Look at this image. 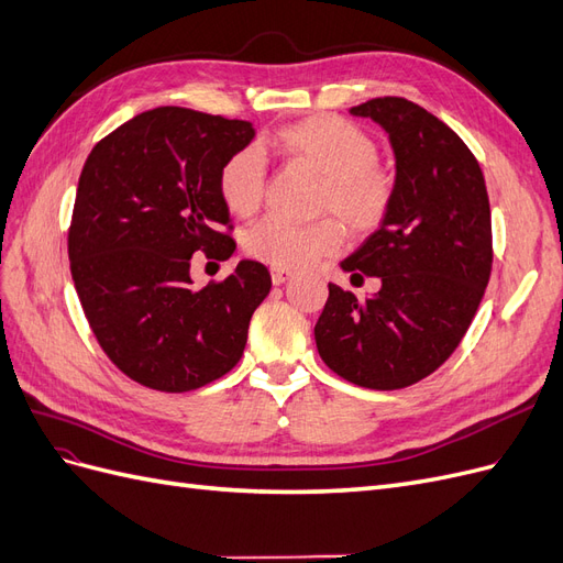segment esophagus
Listing matches in <instances>:
<instances>
[{
  "instance_id": "obj_1",
  "label": "esophagus",
  "mask_w": 563,
  "mask_h": 563,
  "mask_svg": "<svg viewBox=\"0 0 563 563\" xmlns=\"http://www.w3.org/2000/svg\"><path fill=\"white\" fill-rule=\"evenodd\" d=\"M269 275H272V284H275V286H282L284 282L291 279V272L284 269V267H272Z\"/></svg>"
}]
</instances>
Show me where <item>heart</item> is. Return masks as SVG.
Returning <instances> with one entry per match:
<instances>
[{
    "label": "heart",
    "instance_id": "obj_1",
    "mask_svg": "<svg viewBox=\"0 0 563 563\" xmlns=\"http://www.w3.org/2000/svg\"><path fill=\"white\" fill-rule=\"evenodd\" d=\"M263 150L321 178L317 216L338 218L354 236H366L385 223L397 178L378 162V143L360 124L338 114H312L272 133ZM265 185V157L255 147L236 150L218 174V195L236 218L261 209ZM333 218L312 225L265 218L244 232V251L272 267H308L343 246V230Z\"/></svg>",
    "mask_w": 563,
    "mask_h": 563
}]
</instances>
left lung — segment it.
Segmentation results:
<instances>
[{"label":"left lung","instance_id":"1","mask_svg":"<svg viewBox=\"0 0 563 563\" xmlns=\"http://www.w3.org/2000/svg\"><path fill=\"white\" fill-rule=\"evenodd\" d=\"M350 112L389 135L397 195L385 223L340 263L352 282L380 277V291L360 300L329 284L314 340L340 378L401 389L449 360L484 298L493 265L488 192L460 135L411 100L373 98Z\"/></svg>","mask_w":563,"mask_h":563}]
</instances>
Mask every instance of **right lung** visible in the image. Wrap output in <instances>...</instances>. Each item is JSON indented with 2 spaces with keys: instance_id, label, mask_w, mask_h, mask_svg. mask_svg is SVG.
Wrapping results in <instances>:
<instances>
[{
  "instance_id": "add662e5",
  "label": "right lung",
  "mask_w": 563,
  "mask_h": 563,
  "mask_svg": "<svg viewBox=\"0 0 563 563\" xmlns=\"http://www.w3.org/2000/svg\"><path fill=\"white\" fill-rule=\"evenodd\" d=\"M244 119L187 108L135 114L81 168L67 255L84 314L110 362L135 383L190 391L242 360L249 321L269 294L263 263L192 286L195 251H234L218 174L253 141Z\"/></svg>"
}]
</instances>
